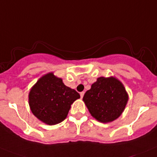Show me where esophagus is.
Wrapping results in <instances>:
<instances>
[{
  "label": "esophagus",
  "instance_id": "1",
  "mask_svg": "<svg viewBox=\"0 0 157 157\" xmlns=\"http://www.w3.org/2000/svg\"><path fill=\"white\" fill-rule=\"evenodd\" d=\"M80 98H81V99H82V98H83V96H84V92H80Z\"/></svg>",
  "mask_w": 157,
  "mask_h": 157
}]
</instances>
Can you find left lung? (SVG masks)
<instances>
[{
    "mask_svg": "<svg viewBox=\"0 0 157 157\" xmlns=\"http://www.w3.org/2000/svg\"><path fill=\"white\" fill-rule=\"evenodd\" d=\"M128 99L123 84L114 77L97 78L83 97L91 115L103 123L117 119L126 108Z\"/></svg>",
    "mask_w": 157,
    "mask_h": 157,
    "instance_id": "obj_1",
    "label": "left lung"
}]
</instances>
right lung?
I'll use <instances>...</instances> for the list:
<instances>
[{"mask_svg": "<svg viewBox=\"0 0 157 157\" xmlns=\"http://www.w3.org/2000/svg\"><path fill=\"white\" fill-rule=\"evenodd\" d=\"M80 94L65 86L54 73L43 75L30 90L28 103L32 114L46 125H56L66 118L71 105Z\"/></svg>", "mask_w": 157, "mask_h": 157, "instance_id": "1", "label": "right lung"}]
</instances>
